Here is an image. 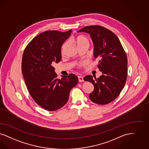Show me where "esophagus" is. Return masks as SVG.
<instances>
[{
  "mask_svg": "<svg viewBox=\"0 0 149 149\" xmlns=\"http://www.w3.org/2000/svg\"><path fill=\"white\" fill-rule=\"evenodd\" d=\"M78 79H79V82H83L84 81V77H81V76H79Z\"/></svg>",
  "mask_w": 149,
  "mask_h": 149,
  "instance_id": "1",
  "label": "esophagus"
}]
</instances>
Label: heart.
Returning <instances> with one entry per match:
<instances>
[{"label":"heart","instance_id":"obj_1","mask_svg":"<svg viewBox=\"0 0 149 149\" xmlns=\"http://www.w3.org/2000/svg\"><path fill=\"white\" fill-rule=\"evenodd\" d=\"M72 41L77 45L78 47H80L83 46H85V45H88L89 46L90 45V42L88 40L87 37H86L85 36H79L74 37L72 39ZM67 43H65L62 47V51H63V50L64 49L65 47L67 46ZM82 64V63H81Z\"/></svg>","mask_w":149,"mask_h":149}]
</instances>
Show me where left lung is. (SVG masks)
<instances>
[{"label":"left lung","mask_w":149,"mask_h":149,"mask_svg":"<svg viewBox=\"0 0 149 149\" xmlns=\"http://www.w3.org/2000/svg\"><path fill=\"white\" fill-rule=\"evenodd\" d=\"M81 32L90 35L93 56L100 59L97 67L102 73L97 79L91 75L84 78L94 86L89 98L93 103L107 104L118 97L125 85L128 74L126 53L118 37L104 27L86 26L77 31Z\"/></svg>","instance_id":"1"}]
</instances>
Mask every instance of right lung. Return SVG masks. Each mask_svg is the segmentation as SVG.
I'll return each instance as SVG.
<instances>
[{
	"label": "right lung",
	"mask_w": 149,
	"mask_h": 149,
	"mask_svg": "<svg viewBox=\"0 0 149 149\" xmlns=\"http://www.w3.org/2000/svg\"><path fill=\"white\" fill-rule=\"evenodd\" d=\"M72 31L42 32L30 41L23 53L21 70L28 91L39 106L49 111L67 103L70 90L78 82L72 74L57 79L53 66L61 61L63 43Z\"/></svg>",
	"instance_id": "1"
}]
</instances>
